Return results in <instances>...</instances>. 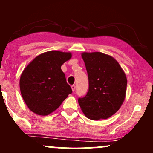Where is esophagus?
<instances>
[{
    "instance_id": "34e87169",
    "label": "esophagus",
    "mask_w": 153,
    "mask_h": 153,
    "mask_svg": "<svg viewBox=\"0 0 153 153\" xmlns=\"http://www.w3.org/2000/svg\"><path fill=\"white\" fill-rule=\"evenodd\" d=\"M71 88H72V91H75V85H71Z\"/></svg>"
}]
</instances>
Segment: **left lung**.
Here are the masks:
<instances>
[{
  "instance_id": "8db88e82",
  "label": "left lung",
  "mask_w": 153,
  "mask_h": 153,
  "mask_svg": "<svg viewBox=\"0 0 153 153\" xmlns=\"http://www.w3.org/2000/svg\"><path fill=\"white\" fill-rule=\"evenodd\" d=\"M88 75L86 96L79 98L82 111L91 120L106 119L114 115L124 103L127 79L116 59L102 52H82Z\"/></svg>"
}]
</instances>
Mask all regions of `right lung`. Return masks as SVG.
<instances>
[{
    "instance_id": "right-lung-1",
    "label": "right lung",
    "mask_w": 153,
    "mask_h": 153,
    "mask_svg": "<svg viewBox=\"0 0 153 153\" xmlns=\"http://www.w3.org/2000/svg\"><path fill=\"white\" fill-rule=\"evenodd\" d=\"M71 52L51 50L39 54L24 68L20 77L21 94L28 108L41 116L50 114L72 93L61 66Z\"/></svg>"
}]
</instances>
